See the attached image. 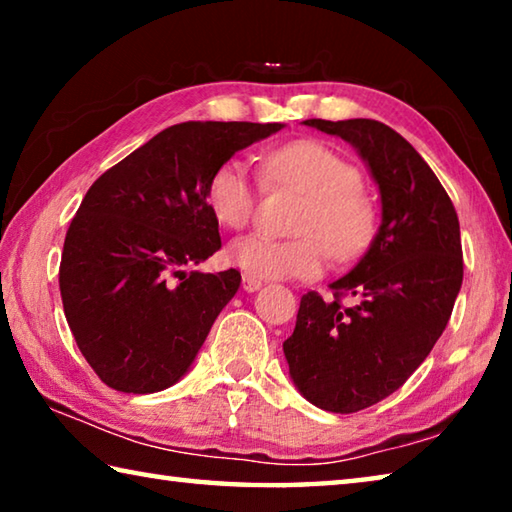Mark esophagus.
I'll use <instances>...</instances> for the list:
<instances>
[{
    "mask_svg": "<svg viewBox=\"0 0 512 512\" xmlns=\"http://www.w3.org/2000/svg\"><path fill=\"white\" fill-rule=\"evenodd\" d=\"M241 287H244V291L253 293V291H257L259 287H262V280H257V277L244 273V277H241Z\"/></svg>",
    "mask_w": 512,
    "mask_h": 512,
    "instance_id": "34e87169",
    "label": "esophagus"
}]
</instances>
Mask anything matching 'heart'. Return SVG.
<instances>
[{
    "label": "heart",
    "mask_w": 512,
    "mask_h": 512,
    "mask_svg": "<svg viewBox=\"0 0 512 512\" xmlns=\"http://www.w3.org/2000/svg\"><path fill=\"white\" fill-rule=\"evenodd\" d=\"M271 183L296 187L307 203L296 221V239H275L253 232L235 239L225 250L232 266L262 280L314 277L327 262V248L336 259H350L368 248L375 235V210L361 192L363 178L354 164L314 140L284 144L264 158ZM259 183L241 158L221 162L207 180V205L216 221L239 230L250 221Z\"/></svg>",
    "instance_id": "obj_1"
}]
</instances>
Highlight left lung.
<instances>
[{
	"label": "left lung",
	"mask_w": 512,
	"mask_h": 512,
	"mask_svg": "<svg viewBox=\"0 0 512 512\" xmlns=\"http://www.w3.org/2000/svg\"><path fill=\"white\" fill-rule=\"evenodd\" d=\"M350 142L381 194L368 253L332 298L307 291L284 341L293 384L323 411L357 413L395 393L427 359L463 282L461 228L452 198L420 153L375 119H307ZM354 295V306L342 298Z\"/></svg>",
	"instance_id": "8db88e82"
}]
</instances>
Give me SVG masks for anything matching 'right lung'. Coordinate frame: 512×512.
Returning <instances> with one entry per match:
<instances>
[{
    "mask_svg": "<svg viewBox=\"0 0 512 512\" xmlns=\"http://www.w3.org/2000/svg\"><path fill=\"white\" fill-rule=\"evenodd\" d=\"M282 124L185 121L94 180L69 223L58 284L67 325L103 384L164 391L239 289L237 268L185 271L221 248L207 180Z\"/></svg>",
    "mask_w": 512,
    "mask_h": 512,
    "instance_id": "obj_1",
    "label": "right lung"
}]
</instances>
